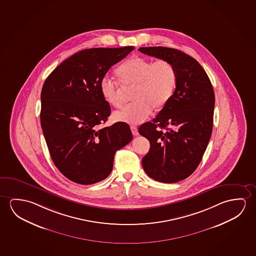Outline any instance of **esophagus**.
Here are the masks:
<instances>
[{"label":"esophagus","mask_w":256,"mask_h":256,"mask_svg":"<svg viewBox=\"0 0 256 256\" xmlns=\"http://www.w3.org/2000/svg\"><path fill=\"white\" fill-rule=\"evenodd\" d=\"M130 128H131V131H132V134H133V136H138V130L136 126H130Z\"/></svg>","instance_id":"esophagus-1"}]
</instances>
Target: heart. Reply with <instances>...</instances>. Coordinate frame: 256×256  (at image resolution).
I'll use <instances>...</instances> for the list:
<instances>
[{"label":"heart","mask_w":256,"mask_h":256,"mask_svg":"<svg viewBox=\"0 0 256 256\" xmlns=\"http://www.w3.org/2000/svg\"><path fill=\"white\" fill-rule=\"evenodd\" d=\"M118 82L123 86H134L131 102L114 114L117 122L136 125L144 122L152 112L165 106L176 86V70L173 64L160 59L154 62L142 56L128 59L116 70ZM102 98L110 106H122L120 85L104 77L100 82Z\"/></svg>","instance_id":"b5f03b06"}]
</instances>
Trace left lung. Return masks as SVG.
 I'll list each match as a JSON object with an SVG mask.
<instances>
[{
	"label": "left lung",
	"instance_id": "8db88e82",
	"mask_svg": "<svg viewBox=\"0 0 256 256\" xmlns=\"http://www.w3.org/2000/svg\"><path fill=\"white\" fill-rule=\"evenodd\" d=\"M139 52L168 60L176 70L172 98L152 122L142 124L138 132L150 146L142 160L146 173L155 181L177 182L195 171L208 147L214 92L203 67L184 52L166 47L139 48Z\"/></svg>",
	"mask_w": 256,
	"mask_h": 256
}]
</instances>
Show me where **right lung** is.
Listing matches in <instances>:
<instances>
[{
	"label": "right lung",
	"mask_w": 256,
	"mask_h": 256,
	"mask_svg": "<svg viewBox=\"0 0 256 256\" xmlns=\"http://www.w3.org/2000/svg\"><path fill=\"white\" fill-rule=\"evenodd\" d=\"M134 47L93 48L75 53L48 76L40 125L52 160L69 180L93 184L110 174L115 152L132 140L126 123L101 128L110 107L100 82Z\"/></svg>",
	"instance_id": "add662e5"
}]
</instances>
